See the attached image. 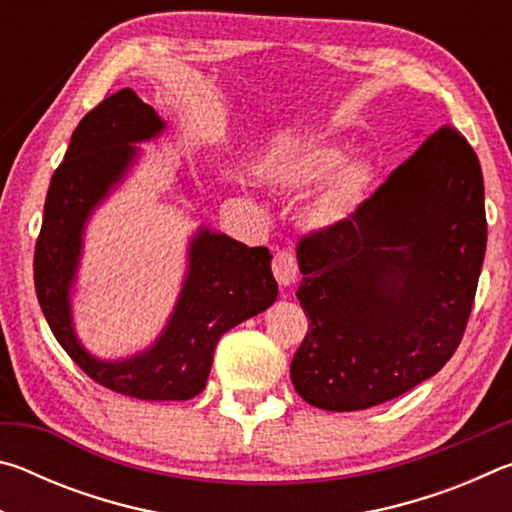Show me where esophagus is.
<instances>
[{
  "label": "esophagus",
  "mask_w": 512,
  "mask_h": 512,
  "mask_svg": "<svg viewBox=\"0 0 512 512\" xmlns=\"http://www.w3.org/2000/svg\"><path fill=\"white\" fill-rule=\"evenodd\" d=\"M273 275L282 287H291L298 280V262L291 250H277L273 257Z\"/></svg>",
  "instance_id": "esophagus-1"
}]
</instances>
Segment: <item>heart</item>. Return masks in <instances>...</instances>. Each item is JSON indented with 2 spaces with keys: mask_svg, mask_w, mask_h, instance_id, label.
<instances>
[{
  "mask_svg": "<svg viewBox=\"0 0 512 512\" xmlns=\"http://www.w3.org/2000/svg\"><path fill=\"white\" fill-rule=\"evenodd\" d=\"M266 173L273 183L291 192H305L328 178L307 210L309 225L318 230L352 221L375 187L372 164L363 160L345 162V153L334 146H309L282 155L268 164Z\"/></svg>",
  "mask_w": 512,
  "mask_h": 512,
  "instance_id": "1",
  "label": "heart"
}]
</instances>
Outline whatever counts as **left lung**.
<instances>
[{"instance_id":"1","label":"left lung","mask_w":512,"mask_h":512,"mask_svg":"<svg viewBox=\"0 0 512 512\" xmlns=\"http://www.w3.org/2000/svg\"><path fill=\"white\" fill-rule=\"evenodd\" d=\"M485 241L479 158L443 126L352 221L300 241L296 296L311 325L291 381L302 400L361 411L436 375L463 339Z\"/></svg>"}]
</instances>
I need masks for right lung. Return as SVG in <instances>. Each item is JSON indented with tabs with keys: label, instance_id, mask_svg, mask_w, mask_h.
Wrapping results in <instances>:
<instances>
[{
	"label": "right lung",
	"instance_id": "right-lung-1",
	"mask_svg": "<svg viewBox=\"0 0 512 512\" xmlns=\"http://www.w3.org/2000/svg\"><path fill=\"white\" fill-rule=\"evenodd\" d=\"M164 121L131 88L103 99L81 119L65 160L51 176L45 216L33 257L42 314L56 341L85 375L137 400H192L207 384L221 336L277 298L268 248H248L221 232L201 228L189 244L183 289L167 327L135 357L101 361L83 348L72 323V284L90 214L126 178L140 149Z\"/></svg>",
	"mask_w": 512,
	"mask_h": 512
}]
</instances>
